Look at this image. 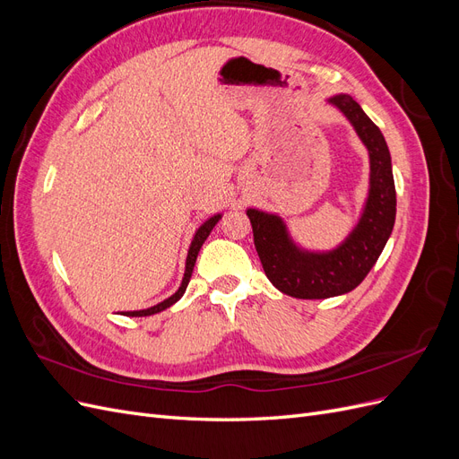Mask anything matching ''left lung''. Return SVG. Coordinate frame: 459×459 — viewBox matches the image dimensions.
<instances>
[{"label": "left lung", "mask_w": 459, "mask_h": 459, "mask_svg": "<svg viewBox=\"0 0 459 459\" xmlns=\"http://www.w3.org/2000/svg\"><path fill=\"white\" fill-rule=\"evenodd\" d=\"M329 103L352 122L369 151V195L354 231L335 251L304 253L289 239L280 216L247 211L264 273L275 289L295 299H329L356 289L383 253L396 218L391 152L381 130L351 95H335Z\"/></svg>", "instance_id": "8db88e82"}]
</instances>
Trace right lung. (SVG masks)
<instances>
[{"label": "right lung", "instance_id": "add662e5", "mask_svg": "<svg viewBox=\"0 0 459 459\" xmlns=\"http://www.w3.org/2000/svg\"><path fill=\"white\" fill-rule=\"evenodd\" d=\"M220 218H221L220 214L212 216L211 220H206L204 224H203V226L197 230L195 238H193V241H191L189 253H187V262H186V273H184V281H182V285H179V289L176 290V293H174L170 299H166V300L159 302L157 307H151V308H147V310H134V312H126V316H132V317H142V316H151V314H157V312H162V310H166V308H170L174 302H178L179 299H182V295L186 293V289H187V283H189V280H191L193 266H195V260H197V255H199V251H201V247H203V243L206 241L208 235H211L212 228L218 224V220H220Z\"/></svg>", "mask_w": 459, "mask_h": 459}]
</instances>
